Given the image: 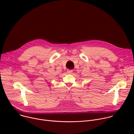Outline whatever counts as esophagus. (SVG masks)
Returning a JSON list of instances; mask_svg holds the SVG:
<instances>
[{
  "label": "esophagus",
  "instance_id": "obj_1",
  "mask_svg": "<svg viewBox=\"0 0 134 134\" xmlns=\"http://www.w3.org/2000/svg\"><path fill=\"white\" fill-rule=\"evenodd\" d=\"M72 70H67V72L68 73V74H71L72 72Z\"/></svg>",
  "mask_w": 134,
  "mask_h": 134
}]
</instances>
